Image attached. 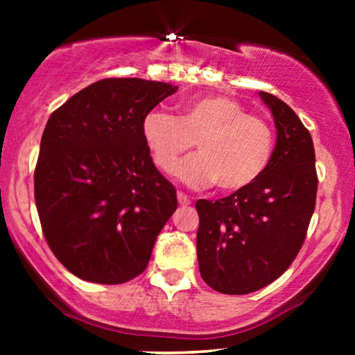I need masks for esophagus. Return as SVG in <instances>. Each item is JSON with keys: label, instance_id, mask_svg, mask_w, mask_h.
Instances as JSON below:
<instances>
[{"label": "esophagus", "instance_id": "1", "mask_svg": "<svg viewBox=\"0 0 355 355\" xmlns=\"http://www.w3.org/2000/svg\"><path fill=\"white\" fill-rule=\"evenodd\" d=\"M178 202H179V205H181V207L191 205V198H189L186 193H182V192H178Z\"/></svg>", "mask_w": 355, "mask_h": 355}]
</instances>
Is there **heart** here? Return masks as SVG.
<instances>
[{
    "label": "heart",
    "mask_w": 355,
    "mask_h": 355,
    "mask_svg": "<svg viewBox=\"0 0 355 355\" xmlns=\"http://www.w3.org/2000/svg\"><path fill=\"white\" fill-rule=\"evenodd\" d=\"M142 135L155 164L164 173H171L197 141L201 153L184 160L176 176L196 187L216 184L221 192L244 191L259 181L275 150L270 124L226 95L184 100L178 118L150 111L142 121Z\"/></svg>",
    "instance_id": "obj_1"
}]
</instances>
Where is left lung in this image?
<instances>
[{
    "label": "left lung",
    "mask_w": 355,
    "mask_h": 355,
    "mask_svg": "<svg viewBox=\"0 0 355 355\" xmlns=\"http://www.w3.org/2000/svg\"><path fill=\"white\" fill-rule=\"evenodd\" d=\"M259 95L276 128L268 169L244 191L196 203L198 268L203 281L223 294H249L278 279L297 257L315 210L312 135L283 100Z\"/></svg>",
    "instance_id": "obj_1"
}]
</instances>
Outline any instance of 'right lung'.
<instances>
[{"label": "right lung", "mask_w": 355, "mask_h": 355, "mask_svg": "<svg viewBox=\"0 0 355 355\" xmlns=\"http://www.w3.org/2000/svg\"><path fill=\"white\" fill-rule=\"evenodd\" d=\"M176 90L137 77L103 79L48 119L35 203L51 252L77 278L121 284L147 268L178 198L153 164L142 121Z\"/></svg>", "instance_id": "add662e5"}]
</instances>
